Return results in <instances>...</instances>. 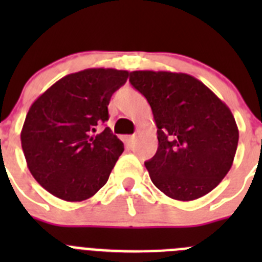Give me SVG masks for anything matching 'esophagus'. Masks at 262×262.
Here are the masks:
<instances>
[{"mask_svg":"<svg viewBox=\"0 0 262 262\" xmlns=\"http://www.w3.org/2000/svg\"><path fill=\"white\" fill-rule=\"evenodd\" d=\"M135 140H136V135H135V134L129 136V142H135Z\"/></svg>","mask_w":262,"mask_h":262,"instance_id":"esophagus-1","label":"esophagus"}]
</instances>
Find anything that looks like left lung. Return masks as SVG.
Returning <instances> with one entry per match:
<instances>
[{
	"instance_id": "8db88e82",
	"label": "left lung",
	"mask_w": 262,
	"mask_h": 262,
	"mask_svg": "<svg viewBox=\"0 0 262 262\" xmlns=\"http://www.w3.org/2000/svg\"><path fill=\"white\" fill-rule=\"evenodd\" d=\"M129 82L147 98L157 126V152L144 163L155 186L177 201L210 193L232 166L239 142L228 106L186 73L134 71Z\"/></svg>"
}]
</instances>
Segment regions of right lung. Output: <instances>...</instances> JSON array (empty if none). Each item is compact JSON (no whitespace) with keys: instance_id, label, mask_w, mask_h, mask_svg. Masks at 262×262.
<instances>
[{"instance_id":"add662e5","label":"right lung","mask_w":262,"mask_h":262,"mask_svg":"<svg viewBox=\"0 0 262 262\" xmlns=\"http://www.w3.org/2000/svg\"><path fill=\"white\" fill-rule=\"evenodd\" d=\"M128 72L89 68L71 73L39 96L26 115L20 142L32 177L48 193L81 202L107 182L123 143L106 127L111 96Z\"/></svg>"}]
</instances>
